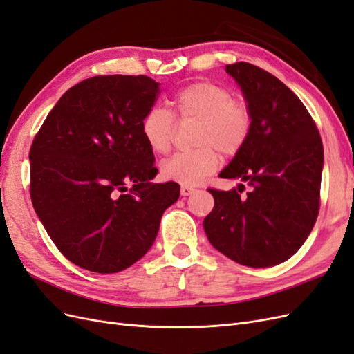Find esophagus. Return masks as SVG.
<instances>
[{"label": "esophagus", "instance_id": "34e87169", "mask_svg": "<svg viewBox=\"0 0 354 354\" xmlns=\"http://www.w3.org/2000/svg\"><path fill=\"white\" fill-rule=\"evenodd\" d=\"M194 192H195V189L192 186H181V189H180L181 196H189V195L194 194Z\"/></svg>", "mask_w": 354, "mask_h": 354}]
</instances>
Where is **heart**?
Listing matches in <instances>:
<instances>
[{"label": "heart", "mask_w": 354, "mask_h": 354, "mask_svg": "<svg viewBox=\"0 0 354 354\" xmlns=\"http://www.w3.org/2000/svg\"><path fill=\"white\" fill-rule=\"evenodd\" d=\"M174 113L180 124H198L195 151L178 152L164 160L160 176L183 186H194L216 173L220 152L238 155L252 130V113L243 99L220 84L198 81L187 85L174 99ZM177 125L174 116L164 108L149 111L142 121V134L151 151L169 152Z\"/></svg>", "instance_id": "obj_1"}]
</instances>
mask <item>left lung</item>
I'll use <instances>...</instances> for the list:
<instances>
[{
    "label": "left lung",
    "mask_w": 354,
    "mask_h": 354,
    "mask_svg": "<svg viewBox=\"0 0 354 354\" xmlns=\"http://www.w3.org/2000/svg\"><path fill=\"white\" fill-rule=\"evenodd\" d=\"M226 72L241 85L252 130L221 178L232 190L208 189L214 208L203 220L211 245L248 267H270L292 257L312 232L320 207L324 145L303 102L274 75L238 62Z\"/></svg>",
    "instance_id": "1"
}]
</instances>
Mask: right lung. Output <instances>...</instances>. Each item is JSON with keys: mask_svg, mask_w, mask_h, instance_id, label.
I'll list each match as a JSON object with an SVG mask.
<instances>
[{"mask_svg": "<svg viewBox=\"0 0 354 354\" xmlns=\"http://www.w3.org/2000/svg\"><path fill=\"white\" fill-rule=\"evenodd\" d=\"M158 94L146 75L84 80L32 142V205L59 251L85 270L118 273L140 260L180 196L174 181L151 183L158 169L142 121Z\"/></svg>", "mask_w": 354, "mask_h": 354, "instance_id": "add662e5", "label": "right lung"}]
</instances>
